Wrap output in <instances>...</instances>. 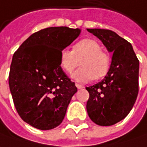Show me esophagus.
<instances>
[{
    "instance_id": "34e87169",
    "label": "esophagus",
    "mask_w": 147,
    "mask_h": 147,
    "mask_svg": "<svg viewBox=\"0 0 147 147\" xmlns=\"http://www.w3.org/2000/svg\"><path fill=\"white\" fill-rule=\"evenodd\" d=\"M76 87H77V89H79V90H80V89H83V88H84V86H81V85H79V84H76Z\"/></svg>"
}]
</instances>
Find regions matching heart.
Segmentation results:
<instances>
[{"instance_id": "1", "label": "heart", "mask_w": 147, "mask_h": 147, "mask_svg": "<svg viewBox=\"0 0 147 147\" xmlns=\"http://www.w3.org/2000/svg\"><path fill=\"white\" fill-rule=\"evenodd\" d=\"M80 68L72 74L74 80L86 83L93 78L98 80L105 77L111 67V57L103 51L96 40L86 38L76 42L73 50L63 49L60 54V64L67 73H71L79 65Z\"/></svg>"}]
</instances>
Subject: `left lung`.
<instances>
[{"label":"left lung","instance_id":"obj_1","mask_svg":"<svg viewBox=\"0 0 147 147\" xmlns=\"http://www.w3.org/2000/svg\"><path fill=\"white\" fill-rule=\"evenodd\" d=\"M113 53L105 79L86 87L90 94L86 109L99 126L115 124L130 113L138 94L139 60L130 42L109 29H87Z\"/></svg>","mask_w":147,"mask_h":147}]
</instances>
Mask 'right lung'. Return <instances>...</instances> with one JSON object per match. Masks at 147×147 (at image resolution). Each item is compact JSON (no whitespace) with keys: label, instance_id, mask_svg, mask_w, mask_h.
I'll return each instance as SVG.
<instances>
[{"label":"right lung","instance_id":"add662e5","mask_svg":"<svg viewBox=\"0 0 147 147\" xmlns=\"http://www.w3.org/2000/svg\"><path fill=\"white\" fill-rule=\"evenodd\" d=\"M80 29L49 27L23 42L13 55L9 86L17 113L40 130L61 123L77 91L60 64L61 50L80 35Z\"/></svg>","mask_w":147,"mask_h":147}]
</instances>
